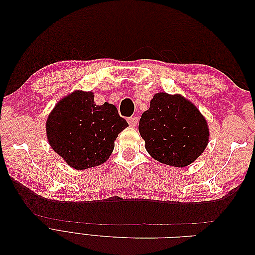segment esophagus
Segmentation results:
<instances>
[{"label": "esophagus", "mask_w": 255, "mask_h": 255, "mask_svg": "<svg viewBox=\"0 0 255 255\" xmlns=\"http://www.w3.org/2000/svg\"><path fill=\"white\" fill-rule=\"evenodd\" d=\"M128 126L129 127L134 128V127H136V125L138 123V118L137 117H129L128 119Z\"/></svg>", "instance_id": "esophagus-1"}]
</instances>
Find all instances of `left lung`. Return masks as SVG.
<instances>
[{"mask_svg":"<svg viewBox=\"0 0 255 255\" xmlns=\"http://www.w3.org/2000/svg\"><path fill=\"white\" fill-rule=\"evenodd\" d=\"M150 155L160 163L186 167L205 150L210 130L203 115L181 95L155 94L139 120Z\"/></svg>","mask_w":255,"mask_h":255,"instance_id":"left-lung-1","label":"left lung"}]
</instances>
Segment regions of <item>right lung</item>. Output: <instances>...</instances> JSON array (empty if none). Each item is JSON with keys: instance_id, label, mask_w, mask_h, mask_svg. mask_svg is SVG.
Listing matches in <instances>:
<instances>
[{"instance_id": "add662e5", "label": "right lung", "mask_w": 255, "mask_h": 255, "mask_svg": "<svg viewBox=\"0 0 255 255\" xmlns=\"http://www.w3.org/2000/svg\"><path fill=\"white\" fill-rule=\"evenodd\" d=\"M91 91L75 90L55 105L45 125L51 148L78 170L105 163L118 134L128 127L117 107L97 105Z\"/></svg>"}]
</instances>
